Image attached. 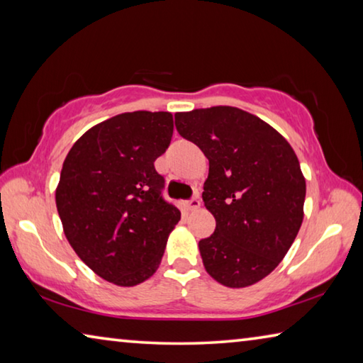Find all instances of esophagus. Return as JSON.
I'll list each match as a JSON object with an SVG mask.
<instances>
[{"mask_svg": "<svg viewBox=\"0 0 363 363\" xmlns=\"http://www.w3.org/2000/svg\"><path fill=\"white\" fill-rule=\"evenodd\" d=\"M200 200L196 199V196H194V199H190L189 201H186V203H184V206H186V210L187 211H195V210H199L200 208Z\"/></svg>", "mask_w": 363, "mask_h": 363, "instance_id": "obj_1", "label": "esophagus"}]
</instances>
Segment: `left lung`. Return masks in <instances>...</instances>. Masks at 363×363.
<instances>
[{"instance_id": "left-lung-1", "label": "left lung", "mask_w": 363, "mask_h": 363, "mask_svg": "<svg viewBox=\"0 0 363 363\" xmlns=\"http://www.w3.org/2000/svg\"><path fill=\"white\" fill-rule=\"evenodd\" d=\"M174 120L210 162L201 196L216 229L199 242L206 272L229 288L255 285L279 266L303 224L306 179L296 153L237 107L177 112Z\"/></svg>"}]
</instances>
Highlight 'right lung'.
<instances>
[{"label":"right lung","instance_id":"add662e5","mask_svg":"<svg viewBox=\"0 0 363 363\" xmlns=\"http://www.w3.org/2000/svg\"><path fill=\"white\" fill-rule=\"evenodd\" d=\"M169 112H126L89 128L64 160L56 206L70 247L101 279L134 286L162 262L181 211L162 199L153 162L173 136Z\"/></svg>","mask_w":363,"mask_h":363}]
</instances>
